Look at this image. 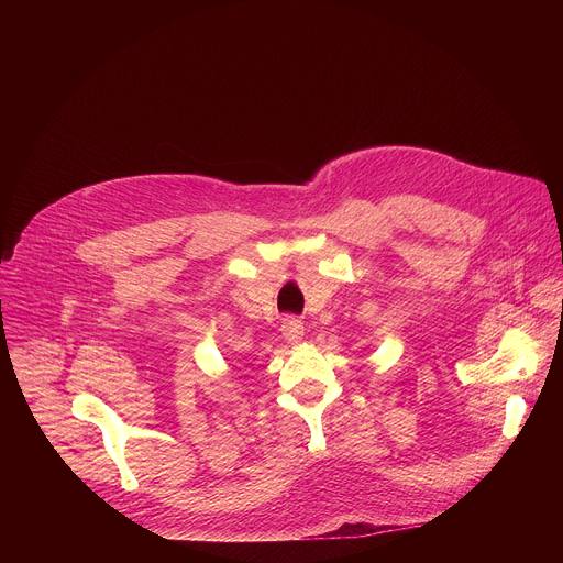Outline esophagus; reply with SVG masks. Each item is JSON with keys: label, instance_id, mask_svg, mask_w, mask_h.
<instances>
[{"label": "esophagus", "instance_id": "1", "mask_svg": "<svg viewBox=\"0 0 563 563\" xmlns=\"http://www.w3.org/2000/svg\"><path fill=\"white\" fill-rule=\"evenodd\" d=\"M283 336H285L287 343H291V345L300 343L302 336H305L302 320H298V318H285V320H283Z\"/></svg>", "mask_w": 563, "mask_h": 563}]
</instances>
